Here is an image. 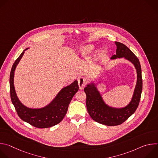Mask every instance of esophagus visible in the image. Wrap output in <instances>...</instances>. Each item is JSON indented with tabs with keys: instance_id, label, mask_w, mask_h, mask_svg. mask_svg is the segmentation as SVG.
Listing matches in <instances>:
<instances>
[{
	"instance_id": "obj_1",
	"label": "esophagus",
	"mask_w": 158,
	"mask_h": 158,
	"mask_svg": "<svg viewBox=\"0 0 158 158\" xmlns=\"http://www.w3.org/2000/svg\"><path fill=\"white\" fill-rule=\"evenodd\" d=\"M87 83V80L86 78L83 77H80L78 79V84H79V87L80 89H83L85 85Z\"/></svg>"
}]
</instances>
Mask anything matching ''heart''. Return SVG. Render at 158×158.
Returning a JSON list of instances; mask_svg holds the SVG:
<instances>
[{"instance_id":"b5f03b06","label":"heart","mask_w":158,"mask_h":158,"mask_svg":"<svg viewBox=\"0 0 158 158\" xmlns=\"http://www.w3.org/2000/svg\"><path fill=\"white\" fill-rule=\"evenodd\" d=\"M93 50H94L93 46H92V45H87V46L82 48L78 52L81 54V56L85 57H87L89 54H91Z\"/></svg>"}]
</instances>
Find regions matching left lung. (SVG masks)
Returning <instances> with one entry per match:
<instances>
[{
    "mask_svg": "<svg viewBox=\"0 0 158 158\" xmlns=\"http://www.w3.org/2000/svg\"><path fill=\"white\" fill-rule=\"evenodd\" d=\"M115 44L116 54L112 56L111 59L124 57L134 64L137 71V83L130 103L123 108L111 107L104 102L94 84H88L84 89L90 116L97 123L109 126L121 124L134 114L139 106L143 89L141 67L138 58L124 44L119 42H115Z\"/></svg>",
    "mask_w": 158,
    "mask_h": 158,
    "instance_id": "1",
    "label": "left lung"
}]
</instances>
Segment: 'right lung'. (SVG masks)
<instances>
[{
    "mask_svg": "<svg viewBox=\"0 0 158 158\" xmlns=\"http://www.w3.org/2000/svg\"><path fill=\"white\" fill-rule=\"evenodd\" d=\"M26 49L14 62L10 74V93L13 105L19 118L24 121L37 128H48L54 126L64 119L73 96L78 91L77 81L64 87L55 99L47 106L40 109L27 107L19 100L14 85V71L16 66L24 54Z\"/></svg>",
    "mask_w": 158,
    "mask_h": 158,
    "instance_id": "1",
    "label": "right lung"
}]
</instances>
